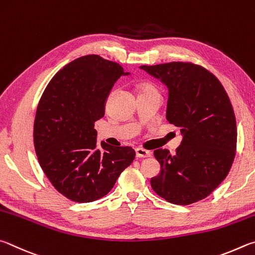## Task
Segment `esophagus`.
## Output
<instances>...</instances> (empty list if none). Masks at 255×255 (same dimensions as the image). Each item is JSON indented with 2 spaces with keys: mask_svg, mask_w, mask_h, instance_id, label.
<instances>
[{
  "mask_svg": "<svg viewBox=\"0 0 255 255\" xmlns=\"http://www.w3.org/2000/svg\"><path fill=\"white\" fill-rule=\"evenodd\" d=\"M135 153H136L137 158H148V157H151V154H152L150 152V151L145 150V149H142V148H136Z\"/></svg>",
  "mask_w": 255,
  "mask_h": 255,
  "instance_id": "34e87169",
  "label": "esophagus"
}]
</instances>
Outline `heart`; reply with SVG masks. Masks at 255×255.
Instances as JSON below:
<instances>
[{"mask_svg":"<svg viewBox=\"0 0 255 255\" xmlns=\"http://www.w3.org/2000/svg\"><path fill=\"white\" fill-rule=\"evenodd\" d=\"M148 92H158L153 85L151 84H143L141 86V93H148Z\"/></svg>","mask_w":255,"mask_h":255,"instance_id":"b5f03b06","label":"heart"}]
</instances>
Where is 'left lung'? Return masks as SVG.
<instances>
[{"label":"left lung","mask_w":255,"mask_h":255,"mask_svg":"<svg viewBox=\"0 0 255 255\" xmlns=\"http://www.w3.org/2000/svg\"><path fill=\"white\" fill-rule=\"evenodd\" d=\"M140 68L167 86L166 118L182 135L176 153L154 150L161 171L151 178V187L176 205L206 198L225 179L235 157L238 130L224 87L207 69L190 62Z\"/></svg>","instance_id":"obj_1"}]
</instances>
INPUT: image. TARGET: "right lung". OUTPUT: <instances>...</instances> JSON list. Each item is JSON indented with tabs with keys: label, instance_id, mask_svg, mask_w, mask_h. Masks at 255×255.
Here are the masks:
<instances>
[{
	"label": "right lung",
	"instance_id": "add662e5",
	"mask_svg": "<svg viewBox=\"0 0 255 255\" xmlns=\"http://www.w3.org/2000/svg\"><path fill=\"white\" fill-rule=\"evenodd\" d=\"M118 62L88 55L69 62L53 76L40 98L33 142L40 167L68 199L91 203L113 188L135 158L131 146H97L95 122L121 76Z\"/></svg>",
	"mask_w": 255,
	"mask_h": 255
}]
</instances>
